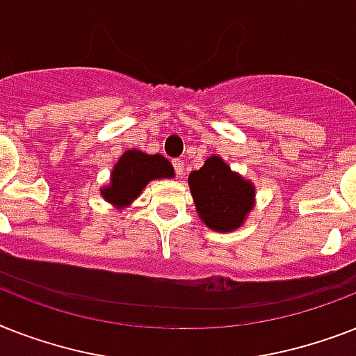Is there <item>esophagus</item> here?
Instances as JSON below:
<instances>
[{
    "instance_id": "esophagus-1",
    "label": "esophagus",
    "mask_w": 356,
    "mask_h": 356,
    "mask_svg": "<svg viewBox=\"0 0 356 356\" xmlns=\"http://www.w3.org/2000/svg\"><path fill=\"white\" fill-rule=\"evenodd\" d=\"M172 167H175L176 175L180 176V178L186 175V161L181 160V158H176V160H172Z\"/></svg>"
}]
</instances>
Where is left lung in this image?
Segmentation results:
<instances>
[{"label":"left lung","instance_id":"left-lung-1","mask_svg":"<svg viewBox=\"0 0 356 356\" xmlns=\"http://www.w3.org/2000/svg\"><path fill=\"white\" fill-rule=\"evenodd\" d=\"M189 187L200 218L215 232H232L243 224L254 204V186L211 156L189 175Z\"/></svg>","mask_w":356,"mask_h":356}]
</instances>
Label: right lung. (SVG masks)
Here are the masks:
<instances>
[{
	"label": "right lung",
	"instance_id": "obj_1",
	"mask_svg": "<svg viewBox=\"0 0 356 356\" xmlns=\"http://www.w3.org/2000/svg\"><path fill=\"white\" fill-rule=\"evenodd\" d=\"M172 175V165L163 156H149L141 150H129L113 167L112 184L102 189V196L115 206H127L139 196L150 180L170 178Z\"/></svg>",
	"mask_w": 356,
	"mask_h": 356
}]
</instances>
